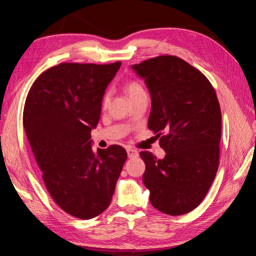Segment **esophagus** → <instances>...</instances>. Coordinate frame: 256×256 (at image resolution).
I'll return each mask as SVG.
<instances>
[{
  "instance_id": "34e87169",
  "label": "esophagus",
  "mask_w": 256,
  "mask_h": 256,
  "mask_svg": "<svg viewBox=\"0 0 256 256\" xmlns=\"http://www.w3.org/2000/svg\"><path fill=\"white\" fill-rule=\"evenodd\" d=\"M127 154H128V158H134V157L138 156V150H136L134 148H128Z\"/></svg>"
}]
</instances>
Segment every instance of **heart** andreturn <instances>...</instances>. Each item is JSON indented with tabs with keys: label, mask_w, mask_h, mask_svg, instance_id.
Instances as JSON below:
<instances>
[{
	"label": "heart",
	"mask_w": 256,
	"mask_h": 256,
	"mask_svg": "<svg viewBox=\"0 0 256 256\" xmlns=\"http://www.w3.org/2000/svg\"><path fill=\"white\" fill-rule=\"evenodd\" d=\"M126 90H127V94L129 96V98H132L144 92L141 85L136 82H129L126 86ZM108 102H109V95L106 94L102 99V106H106L108 104Z\"/></svg>",
	"instance_id": "heart-1"
}]
</instances>
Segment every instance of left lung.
<instances>
[{
    "mask_svg": "<svg viewBox=\"0 0 256 256\" xmlns=\"http://www.w3.org/2000/svg\"><path fill=\"white\" fill-rule=\"evenodd\" d=\"M152 98L148 128L166 152L157 159L141 152L143 182L152 205L170 216L196 208L219 166L221 110L212 85L184 60L161 56L131 66Z\"/></svg>",
    "mask_w": 256,
    "mask_h": 256,
    "instance_id": "8db88e82",
    "label": "left lung"
}]
</instances>
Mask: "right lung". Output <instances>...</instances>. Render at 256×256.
<instances>
[{
  "instance_id": "obj_1",
  "label": "right lung",
  "mask_w": 256,
  "mask_h": 256,
  "mask_svg": "<svg viewBox=\"0 0 256 256\" xmlns=\"http://www.w3.org/2000/svg\"><path fill=\"white\" fill-rule=\"evenodd\" d=\"M122 63H62L30 88L23 126L52 198L79 219L109 207L127 152L118 145L92 150L90 131L102 114L108 85Z\"/></svg>"
}]
</instances>
